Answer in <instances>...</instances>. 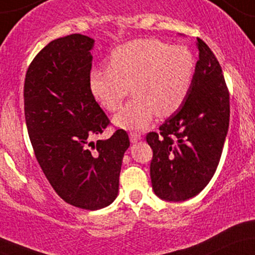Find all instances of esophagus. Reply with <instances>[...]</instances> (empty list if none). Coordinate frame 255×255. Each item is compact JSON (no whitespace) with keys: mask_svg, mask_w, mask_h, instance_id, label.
I'll return each mask as SVG.
<instances>
[{"mask_svg":"<svg viewBox=\"0 0 255 255\" xmlns=\"http://www.w3.org/2000/svg\"><path fill=\"white\" fill-rule=\"evenodd\" d=\"M141 133H137V131H131V133L129 134V139L131 142H136L137 140L141 139Z\"/></svg>","mask_w":255,"mask_h":255,"instance_id":"1","label":"esophagus"}]
</instances>
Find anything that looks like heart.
I'll return each mask as SVG.
<instances>
[{"label":"heart","mask_w":255,"mask_h":255,"mask_svg":"<svg viewBox=\"0 0 255 255\" xmlns=\"http://www.w3.org/2000/svg\"><path fill=\"white\" fill-rule=\"evenodd\" d=\"M194 54L184 45L134 39L108 56V68L90 73V90L104 109L116 111L129 93L134 98L114 122L125 129H144L156 115L169 118L182 107L195 75Z\"/></svg>","instance_id":"heart-1"}]
</instances>
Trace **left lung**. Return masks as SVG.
<instances>
[{
    "label": "left lung",
    "instance_id": "left-lung-1",
    "mask_svg": "<svg viewBox=\"0 0 255 255\" xmlns=\"http://www.w3.org/2000/svg\"><path fill=\"white\" fill-rule=\"evenodd\" d=\"M199 60L182 107L150 131V174L157 197L184 201L195 197L217 169L229 128V90L221 64L207 44L197 38Z\"/></svg>",
    "mask_w": 255,
    "mask_h": 255
}]
</instances>
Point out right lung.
I'll return each instance as SVG.
<instances>
[{"label": "right lung", "mask_w": 255, "mask_h": 255, "mask_svg": "<svg viewBox=\"0 0 255 255\" xmlns=\"http://www.w3.org/2000/svg\"><path fill=\"white\" fill-rule=\"evenodd\" d=\"M95 40L80 33L52 40L33 58L24 85L25 120L34 156L66 203L99 210L115 200L127 131L92 139L110 120L90 90Z\"/></svg>", "instance_id": "add662e5"}]
</instances>
